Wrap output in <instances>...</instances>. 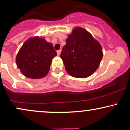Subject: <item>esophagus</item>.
<instances>
[{"mask_svg":"<svg viewBox=\"0 0 130 130\" xmlns=\"http://www.w3.org/2000/svg\"><path fill=\"white\" fill-rule=\"evenodd\" d=\"M60 53H61V50H59L57 51V55H58V56L60 55Z\"/></svg>","mask_w":130,"mask_h":130,"instance_id":"34e87169","label":"esophagus"}]
</instances>
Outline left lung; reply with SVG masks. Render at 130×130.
I'll return each instance as SVG.
<instances>
[{"mask_svg":"<svg viewBox=\"0 0 130 130\" xmlns=\"http://www.w3.org/2000/svg\"><path fill=\"white\" fill-rule=\"evenodd\" d=\"M66 42L60 57L69 74L75 78H86L96 71L103 58V49L88 31L75 27Z\"/></svg>","mask_w":130,"mask_h":130,"instance_id":"left-lung-1","label":"left lung"}]
</instances>
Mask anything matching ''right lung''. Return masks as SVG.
<instances>
[{"instance_id":"right-lung-1","label":"right lung","mask_w":130,"mask_h":130,"mask_svg":"<svg viewBox=\"0 0 130 130\" xmlns=\"http://www.w3.org/2000/svg\"><path fill=\"white\" fill-rule=\"evenodd\" d=\"M57 55L52 43L44 38L34 37L23 44L16 56V64L27 78H43L50 70L52 59Z\"/></svg>"}]
</instances>
